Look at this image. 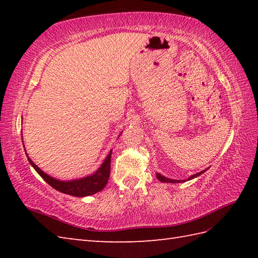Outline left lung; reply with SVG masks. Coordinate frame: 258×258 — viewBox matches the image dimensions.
Returning a JSON list of instances; mask_svg holds the SVG:
<instances>
[{
    "label": "left lung",
    "instance_id": "8db88e82",
    "mask_svg": "<svg viewBox=\"0 0 258 258\" xmlns=\"http://www.w3.org/2000/svg\"><path fill=\"white\" fill-rule=\"evenodd\" d=\"M206 171V169H204V171H202V172H200V173H196V174H194V175H191V176H189L187 179L189 180V179H191V178H195V177H197V176H200L201 174H203ZM156 177H157V179L158 180H161V182H163V183H180V182H185V180H180V179H171V178H167V177H165V176H163V175H161V174H156Z\"/></svg>",
    "mask_w": 258,
    "mask_h": 258
}]
</instances>
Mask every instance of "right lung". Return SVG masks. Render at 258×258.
I'll return each mask as SVG.
<instances>
[{"instance_id": "obj_1", "label": "right lung", "mask_w": 258, "mask_h": 258, "mask_svg": "<svg viewBox=\"0 0 258 258\" xmlns=\"http://www.w3.org/2000/svg\"><path fill=\"white\" fill-rule=\"evenodd\" d=\"M111 155L112 151L108 153V155L106 156L105 160H104L103 164L95 173H93L90 176L72 180H59L51 177L50 175H47L46 173L43 172L42 169H40V167H37V165L33 163L30 157H27V160H29L30 164L34 167L38 175H40L48 185H51L53 188H55L56 190L61 191V193L68 195L84 197L95 194L97 191H100L105 187L109 177V173H111Z\"/></svg>"}]
</instances>
